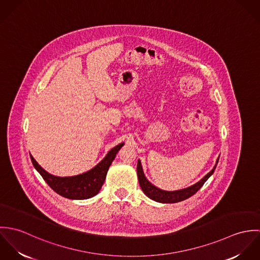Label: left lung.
<instances>
[{
    "label": "left lung",
    "instance_id": "left-lung-1",
    "mask_svg": "<svg viewBox=\"0 0 260 260\" xmlns=\"http://www.w3.org/2000/svg\"><path fill=\"white\" fill-rule=\"evenodd\" d=\"M219 157L216 160V163L214 165V167L212 168V170L210 172H208L202 179H200L198 182H196L193 185L186 187L183 189H179V190H175V191H166V190H162L155 185H153L148 179L146 178L144 172H143V168L141 165L140 160H138L137 163V175H138V180H139V184L141 189L143 190L144 194L146 196H148L150 199L156 201V202H160V203H176V202H180L183 201L187 198L191 197L192 195H194L203 184L207 181V179L213 174L217 163H218Z\"/></svg>",
    "mask_w": 260,
    "mask_h": 260
}]
</instances>
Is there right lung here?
<instances>
[{
    "mask_svg": "<svg viewBox=\"0 0 260 260\" xmlns=\"http://www.w3.org/2000/svg\"><path fill=\"white\" fill-rule=\"evenodd\" d=\"M124 143L118 144L112 148L107 155L91 170L74 176H55L43 169L32 155L31 160L38 172L56 193L68 199H88L97 195L103 185L108 169L116 157V154Z\"/></svg>",
    "mask_w": 260,
    "mask_h": 260,
    "instance_id": "add662e5",
    "label": "right lung"
}]
</instances>
